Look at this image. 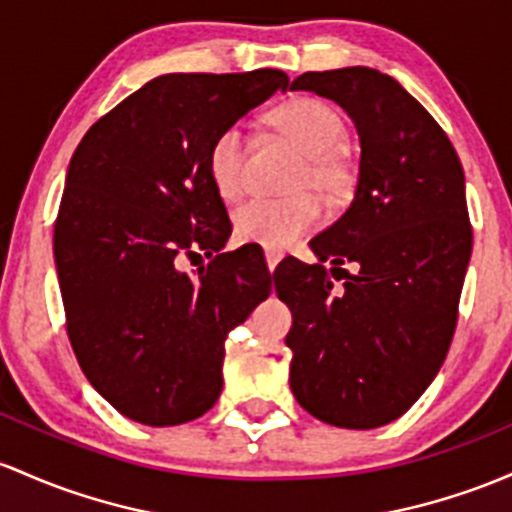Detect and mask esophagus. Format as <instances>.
Masks as SVG:
<instances>
[{
	"mask_svg": "<svg viewBox=\"0 0 512 512\" xmlns=\"http://www.w3.org/2000/svg\"><path fill=\"white\" fill-rule=\"evenodd\" d=\"M265 257H267V267H269V272H274V269H277V265H279V260H282V252L279 250H265Z\"/></svg>",
	"mask_w": 512,
	"mask_h": 512,
	"instance_id": "esophagus-1",
	"label": "esophagus"
}]
</instances>
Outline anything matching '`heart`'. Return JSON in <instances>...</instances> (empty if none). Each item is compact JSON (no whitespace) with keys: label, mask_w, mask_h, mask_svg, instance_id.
Instances as JSON below:
<instances>
[{"label":"heart","mask_w":512,"mask_h":512,"mask_svg":"<svg viewBox=\"0 0 512 512\" xmlns=\"http://www.w3.org/2000/svg\"><path fill=\"white\" fill-rule=\"evenodd\" d=\"M274 123L286 133L301 153L306 165L299 170L294 192L316 189L323 196L340 194L345 187V165L340 148L345 145L347 126L342 116L325 101L313 97L291 99L274 111ZM209 179L223 199H235L245 189V133L240 126H228L211 140L206 155ZM320 209L311 194L272 199L252 196L233 213L235 238L243 243L265 245L269 250H284L299 243L318 223Z\"/></svg>","instance_id":"1"}]
</instances>
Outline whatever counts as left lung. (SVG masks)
<instances>
[{
	"instance_id": "1",
	"label": "left lung",
	"mask_w": 512,
	"mask_h": 512,
	"mask_svg": "<svg viewBox=\"0 0 512 512\" xmlns=\"http://www.w3.org/2000/svg\"><path fill=\"white\" fill-rule=\"evenodd\" d=\"M291 89L340 104L362 155L350 209L311 240L318 265L274 272L294 316L289 384L313 418L372 430L401 418L447 357L471 257L464 170L437 121L384 72H306Z\"/></svg>"
}]
</instances>
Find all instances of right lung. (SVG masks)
Here are the masks:
<instances>
[{
  "instance_id": "add662e5",
  "label": "right lung",
  "mask_w": 512,
  "mask_h": 512,
  "mask_svg": "<svg viewBox=\"0 0 512 512\" xmlns=\"http://www.w3.org/2000/svg\"><path fill=\"white\" fill-rule=\"evenodd\" d=\"M279 70L172 72L101 116L77 145L53 252L67 335L89 384L136 423H189L218 401L226 338L272 291L267 267L221 252L230 221L211 140L274 92ZM196 249L219 255L189 278Z\"/></svg>"
}]
</instances>
